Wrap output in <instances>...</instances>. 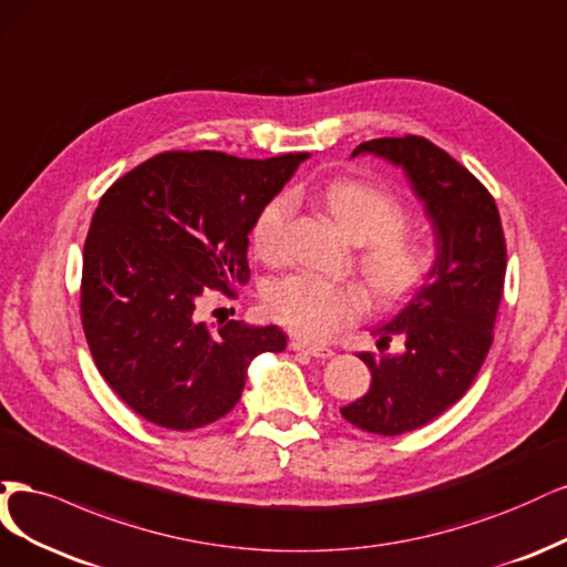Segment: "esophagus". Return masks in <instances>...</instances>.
<instances>
[{"label": "esophagus", "mask_w": 567, "mask_h": 567, "mask_svg": "<svg viewBox=\"0 0 567 567\" xmlns=\"http://www.w3.org/2000/svg\"><path fill=\"white\" fill-rule=\"evenodd\" d=\"M289 349L308 353V355H313V358H332L334 355V351L327 349V346H316V343H308V341H301V339H291L289 341Z\"/></svg>", "instance_id": "1"}]
</instances>
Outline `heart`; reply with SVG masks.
<instances>
[{
  "label": "heart",
  "instance_id": "obj_1",
  "mask_svg": "<svg viewBox=\"0 0 567 567\" xmlns=\"http://www.w3.org/2000/svg\"><path fill=\"white\" fill-rule=\"evenodd\" d=\"M318 203L351 243L364 245L358 268L377 301H400L424 282L431 254L405 235L408 212L393 195L364 181L339 178L320 188ZM289 214L291 197L276 195L254 218L251 247L261 259H276L280 254ZM266 303L272 318L310 341L330 339L339 327L353 322L364 306L355 287L310 276L276 282L268 289Z\"/></svg>",
  "mask_w": 567,
  "mask_h": 567
}]
</instances>
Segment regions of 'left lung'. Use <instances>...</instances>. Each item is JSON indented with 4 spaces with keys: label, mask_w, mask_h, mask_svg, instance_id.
Returning <instances> with one entry per match:
<instances>
[{
    "label": "left lung",
    "mask_w": 567,
    "mask_h": 567,
    "mask_svg": "<svg viewBox=\"0 0 567 567\" xmlns=\"http://www.w3.org/2000/svg\"><path fill=\"white\" fill-rule=\"evenodd\" d=\"M355 155H377L405 172L435 235L424 285L383 322L379 349L405 339L400 355L360 353L372 386L341 416L355 429L400 435L424 426L460 400L492 346L504 291L506 245L495 199L481 181L422 136L372 138Z\"/></svg>",
    "instance_id": "obj_1"
}]
</instances>
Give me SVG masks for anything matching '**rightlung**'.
Instances as JSON below:
<instances>
[{
    "mask_svg": "<svg viewBox=\"0 0 567 567\" xmlns=\"http://www.w3.org/2000/svg\"><path fill=\"white\" fill-rule=\"evenodd\" d=\"M306 157L162 153L101 197L84 243L82 324L107 386L151 424L216 422L240 400L251 360L285 351L280 327L212 330L195 306L207 289L249 280L254 218Z\"/></svg>",
    "mask_w": 567,
    "mask_h": 567,
    "instance_id": "1",
    "label": "right lung"
}]
</instances>
